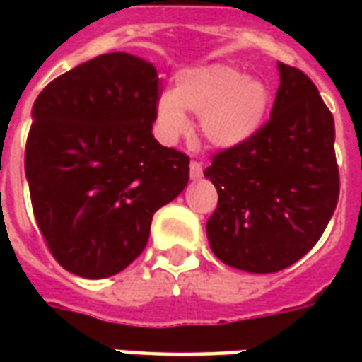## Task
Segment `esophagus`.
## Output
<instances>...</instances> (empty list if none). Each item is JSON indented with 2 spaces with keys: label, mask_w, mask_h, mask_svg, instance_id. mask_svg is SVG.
Returning a JSON list of instances; mask_svg holds the SVG:
<instances>
[{
  "label": "esophagus",
  "mask_w": 362,
  "mask_h": 362,
  "mask_svg": "<svg viewBox=\"0 0 362 362\" xmlns=\"http://www.w3.org/2000/svg\"><path fill=\"white\" fill-rule=\"evenodd\" d=\"M202 176H204V166H202V163L192 160V163H189V178H192V180H199Z\"/></svg>",
  "instance_id": "obj_1"
}]
</instances>
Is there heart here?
<instances>
[{"label":"heart","mask_w":362,"mask_h":362,"mask_svg":"<svg viewBox=\"0 0 362 362\" xmlns=\"http://www.w3.org/2000/svg\"><path fill=\"white\" fill-rule=\"evenodd\" d=\"M272 108V93L258 77H246L227 64L188 67L176 75L174 89L163 90L155 104L160 137L176 143L192 132L188 112L202 124L205 141L235 149L259 134Z\"/></svg>","instance_id":"b5f03b06"}]
</instances>
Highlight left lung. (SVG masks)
I'll return each mask as SVG.
<instances>
[{
    "instance_id": "left-lung-1",
    "label": "left lung",
    "mask_w": 362,
    "mask_h": 362,
    "mask_svg": "<svg viewBox=\"0 0 362 362\" xmlns=\"http://www.w3.org/2000/svg\"><path fill=\"white\" fill-rule=\"evenodd\" d=\"M272 118L256 137L221 151L205 168L219 204L207 221L213 254L248 273H275L303 258L339 197L335 126L316 85L277 62Z\"/></svg>"
}]
</instances>
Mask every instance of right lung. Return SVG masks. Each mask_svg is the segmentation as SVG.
Returning a JSON list of instances; mask_svg holds the SVG:
<instances>
[{
    "label": "right lung",
    "mask_w": 362,
    "mask_h": 362,
    "mask_svg": "<svg viewBox=\"0 0 362 362\" xmlns=\"http://www.w3.org/2000/svg\"><path fill=\"white\" fill-rule=\"evenodd\" d=\"M157 67L112 52L74 67L33 104L27 174L35 219L58 264L87 279L126 269L157 209L189 180V158L153 137Z\"/></svg>",
    "instance_id": "obj_1"
}]
</instances>
